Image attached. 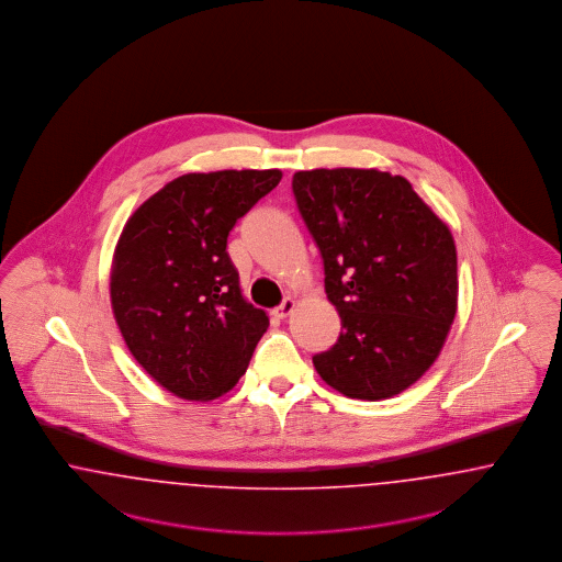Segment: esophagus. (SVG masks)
<instances>
[{
  "mask_svg": "<svg viewBox=\"0 0 562 562\" xmlns=\"http://www.w3.org/2000/svg\"><path fill=\"white\" fill-rule=\"evenodd\" d=\"M293 306H295V300H293V297H285V300L281 302V306H277V308L272 311V315L277 318L290 317Z\"/></svg>",
  "mask_w": 562,
  "mask_h": 562,
  "instance_id": "obj_1",
  "label": "esophagus"
}]
</instances>
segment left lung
Returning a JSON list of instances; mask_svg holds the SVG:
<instances>
[{"instance_id": "obj_1", "label": "left lung", "mask_w": 562, "mask_h": 562, "mask_svg": "<svg viewBox=\"0 0 562 562\" xmlns=\"http://www.w3.org/2000/svg\"><path fill=\"white\" fill-rule=\"evenodd\" d=\"M292 189L342 318L338 342L313 357L315 369L344 396L391 398L437 361L456 318L451 231L389 171H295Z\"/></svg>"}]
</instances>
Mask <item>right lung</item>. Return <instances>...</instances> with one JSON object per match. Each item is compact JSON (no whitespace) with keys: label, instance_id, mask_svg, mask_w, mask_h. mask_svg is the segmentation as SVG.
<instances>
[{"label":"right lung","instance_id":"obj_1","mask_svg":"<svg viewBox=\"0 0 562 562\" xmlns=\"http://www.w3.org/2000/svg\"><path fill=\"white\" fill-rule=\"evenodd\" d=\"M279 170L184 173L130 216L115 247L111 306L132 357L171 394L231 391L269 327L239 288L226 239Z\"/></svg>","mask_w":562,"mask_h":562}]
</instances>
